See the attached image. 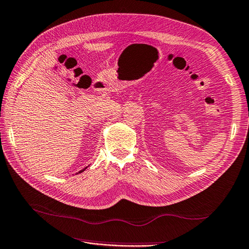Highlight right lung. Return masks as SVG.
<instances>
[{"mask_svg": "<svg viewBox=\"0 0 249 249\" xmlns=\"http://www.w3.org/2000/svg\"><path fill=\"white\" fill-rule=\"evenodd\" d=\"M86 169H87V167H85V169H84V170H82V171H79V172H78V173H82V172H84V171H85V170H86Z\"/></svg>", "mask_w": 249, "mask_h": 249, "instance_id": "add662e5", "label": "right lung"}]
</instances>
